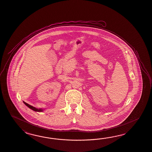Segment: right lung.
<instances>
[{"instance_id":"add662e5","label":"right lung","mask_w":152,"mask_h":152,"mask_svg":"<svg viewBox=\"0 0 152 152\" xmlns=\"http://www.w3.org/2000/svg\"><path fill=\"white\" fill-rule=\"evenodd\" d=\"M23 102H24V104L26 106H28L29 109H32V110L34 111H37V112H42V111H43V109H37V108H36V107H33V106H31V105H29V104H27V103L25 102L24 101H23Z\"/></svg>"}]
</instances>
